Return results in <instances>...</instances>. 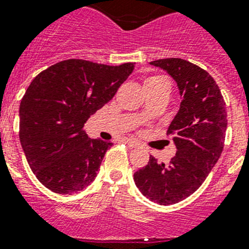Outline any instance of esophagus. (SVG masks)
Returning <instances> with one entry per match:
<instances>
[{"instance_id": "1", "label": "esophagus", "mask_w": 249, "mask_h": 249, "mask_svg": "<svg viewBox=\"0 0 249 249\" xmlns=\"http://www.w3.org/2000/svg\"><path fill=\"white\" fill-rule=\"evenodd\" d=\"M125 143L128 144L129 147L130 148H135L138 147V143L135 141H133V139H125Z\"/></svg>"}]
</instances>
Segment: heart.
I'll list each match as a JSON object with an SVG mask.
<instances>
[{
	"label": "heart",
	"instance_id": "obj_1",
	"mask_svg": "<svg viewBox=\"0 0 249 249\" xmlns=\"http://www.w3.org/2000/svg\"><path fill=\"white\" fill-rule=\"evenodd\" d=\"M156 79H160V77H150V78H148L145 82H150V81H156Z\"/></svg>",
	"mask_w": 249,
	"mask_h": 249
}]
</instances>
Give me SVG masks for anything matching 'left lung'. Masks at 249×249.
I'll return each instance as SVG.
<instances>
[{
  "label": "left lung",
  "mask_w": 249,
  "mask_h": 249,
  "mask_svg": "<svg viewBox=\"0 0 249 249\" xmlns=\"http://www.w3.org/2000/svg\"><path fill=\"white\" fill-rule=\"evenodd\" d=\"M177 82L181 105L167 134L173 135L176 156L168 164L153 156L134 173L135 185L150 201L172 205L199 189L224 148L227 110L219 86L205 70L181 58L150 62Z\"/></svg>",
  "instance_id": "8db88e82"
}]
</instances>
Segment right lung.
Listing matches in <instances>:
<instances>
[{
  "instance_id": "add662e5",
  "label": "right lung",
  "mask_w": 249,
  "mask_h": 249,
  "mask_svg": "<svg viewBox=\"0 0 249 249\" xmlns=\"http://www.w3.org/2000/svg\"><path fill=\"white\" fill-rule=\"evenodd\" d=\"M133 70L134 63L67 59L31 81L20 104L18 135L31 171L47 189L71 195L95 179L112 143L91 139L83 126Z\"/></svg>"
}]
</instances>
